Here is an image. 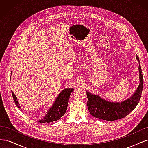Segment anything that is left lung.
I'll return each mask as SVG.
<instances>
[{"label": "left lung", "mask_w": 148, "mask_h": 148, "mask_svg": "<svg viewBox=\"0 0 148 148\" xmlns=\"http://www.w3.org/2000/svg\"><path fill=\"white\" fill-rule=\"evenodd\" d=\"M136 57L140 63L138 56H136ZM138 69L140 72L139 86L134 95L124 101L121 102H109L102 99L99 96L86 92L88 110L93 117L105 120L113 121L125 117L134 110L140 102L143 86V78L140 65H139Z\"/></svg>", "instance_id": "8db88e82"}]
</instances>
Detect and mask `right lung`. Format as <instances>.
Here are the masks:
<instances>
[{"label": "right lung", "mask_w": 148, "mask_h": 148, "mask_svg": "<svg viewBox=\"0 0 148 148\" xmlns=\"http://www.w3.org/2000/svg\"><path fill=\"white\" fill-rule=\"evenodd\" d=\"M11 74H12V72H11ZM73 91H74V89L73 88H67L64 89L59 94V96L57 97L54 103H53V104L51 108L49 109L45 117L41 120H39V122L40 123H49L60 119L66 112L70 96ZM12 94L16 106L18 108L21 109L19 103L17 101V97L12 91Z\"/></svg>", "instance_id": "obj_1"}]
</instances>
